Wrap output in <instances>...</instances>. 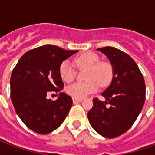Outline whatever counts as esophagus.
<instances>
[{
    "instance_id": "esophagus-1",
    "label": "esophagus",
    "mask_w": 155,
    "mask_h": 155,
    "mask_svg": "<svg viewBox=\"0 0 155 155\" xmlns=\"http://www.w3.org/2000/svg\"><path fill=\"white\" fill-rule=\"evenodd\" d=\"M72 101H73V104H78V103H80L82 102V99H78V98H72Z\"/></svg>"
}]
</instances>
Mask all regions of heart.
I'll list each match as a JSON object with an SVG mask.
<instances>
[{
  "label": "heart",
  "instance_id": "1",
  "mask_svg": "<svg viewBox=\"0 0 155 155\" xmlns=\"http://www.w3.org/2000/svg\"><path fill=\"white\" fill-rule=\"evenodd\" d=\"M75 65L79 69H86L85 82L75 83L66 87L65 91L74 98L82 99L96 92L99 84H109L113 78V68L110 63L99 61V57L93 52H86L74 58ZM59 74L63 80L71 83L74 80L76 72L68 61H64L59 67Z\"/></svg>",
  "mask_w": 155,
  "mask_h": 155
}]
</instances>
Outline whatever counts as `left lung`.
<instances>
[{
    "label": "left lung",
    "mask_w": 155,
    "mask_h": 155,
    "mask_svg": "<svg viewBox=\"0 0 155 155\" xmlns=\"http://www.w3.org/2000/svg\"><path fill=\"white\" fill-rule=\"evenodd\" d=\"M97 51L110 60L113 78L102 93L105 101L93 99L88 119L99 134L115 138L128 131L137 119L145 103L146 87L139 67L127 53L110 46Z\"/></svg>",
    "instance_id": "8db88e82"
}]
</instances>
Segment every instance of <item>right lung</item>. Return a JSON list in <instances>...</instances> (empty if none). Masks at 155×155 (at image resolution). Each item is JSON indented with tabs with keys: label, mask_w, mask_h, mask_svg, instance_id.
Returning <instances> with one entry per match:
<instances>
[{
	"label": "right lung",
	"mask_w": 155,
	"mask_h": 155,
	"mask_svg": "<svg viewBox=\"0 0 155 155\" xmlns=\"http://www.w3.org/2000/svg\"><path fill=\"white\" fill-rule=\"evenodd\" d=\"M78 51H66L45 45L27 51L12 71L11 100L17 115L27 128L38 134H49L58 128L69 113L72 99L60 92L55 101L46 98L48 91L64 87L59 67Z\"/></svg>",
	"instance_id": "right-lung-1"
}]
</instances>
